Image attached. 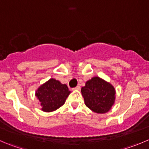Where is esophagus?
I'll return each instance as SVG.
<instances>
[{"label": "esophagus", "mask_w": 149, "mask_h": 149, "mask_svg": "<svg viewBox=\"0 0 149 149\" xmlns=\"http://www.w3.org/2000/svg\"><path fill=\"white\" fill-rule=\"evenodd\" d=\"M80 88H81L80 86H77L76 87L73 88V90H80Z\"/></svg>", "instance_id": "1"}]
</instances>
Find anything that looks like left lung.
I'll return each instance as SVG.
<instances>
[{"label":"left lung","instance_id":"8db88e82","mask_svg":"<svg viewBox=\"0 0 149 149\" xmlns=\"http://www.w3.org/2000/svg\"><path fill=\"white\" fill-rule=\"evenodd\" d=\"M81 91L86 106L95 113H107L114 105L116 99L114 87L98 76L88 80Z\"/></svg>","mask_w":149,"mask_h":149}]
</instances>
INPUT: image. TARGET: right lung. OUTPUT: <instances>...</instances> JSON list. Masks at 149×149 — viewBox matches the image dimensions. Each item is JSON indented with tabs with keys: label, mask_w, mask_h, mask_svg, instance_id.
I'll return each mask as SVG.
<instances>
[{
	"label": "right lung",
	"mask_w": 149,
	"mask_h": 149,
	"mask_svg": "<svg viewBox=\"0 0 149 149\" xmlns=\"http://www.w3.org/2000/svg\"><path fill=\"white\" fill-rule=\"evenodd\" d=\"M70 93L67 85L54 79H50L38 88L36 96L39 101L41 110L44 112H52L64 105Z\"/></svg>",
	"instance_id": "obj_1"
}]
</instances>
